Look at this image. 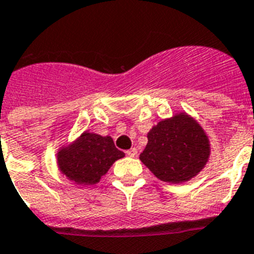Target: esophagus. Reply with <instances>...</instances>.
<instances>
[{
  "label": "esophagus",
  "mask_w": 254,
  "mask_h": 254,
  "mask_svg": "<svg viewBox=\"0 0 254 254\" xmlns=\"http://www.w3.org/2000/svg\"><path fill=\"white\" fill-rule=\"evenodd\" d=\"M126 153H127V156H129V157H134V156H137V150L136 148H129V150L126 151Z\"/></svg>",
  "instance_id": "34e87169"
}]
</instances>
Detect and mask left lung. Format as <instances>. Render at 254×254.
Wrapping results in <instances>:
<instances>
[{
    "mask_svg": "<svg viewBox=\"0 0 254 254\" xmlns=\"http://www.w3.org/2000/svg\"><path fill=\"white\" fill-rule=\"evenodd\" d=\"M139 160L165 183H185L205 167L210 143L201 126L186 113L160 121L147 133Z\"/></svg>",
    "mask_w": 254,
    "mask_h": 254,
    "instance_id": "obj_1",
    "label": "left lung"
}]
</instances>
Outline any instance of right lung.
<instances>
[{
    "instance_id": "obj_1",
    "label": "right lung",
    "mask_w": 254,
    "mask_h": 254,
    "mask_svg": "<svg viewBox=\"0 0 254 254\" xmlns=\"http://www.w3.org/2000/svg\"><path fill=\"white\" fill-rule=\"evenodd\" d=\"M125 157L111 136L83 132L73 143L58 152L63 175L78 185H94L106 175L113 162Z\"/></svg>"
}]
</instances>
